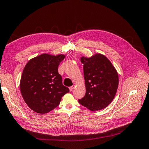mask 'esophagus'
Masks as SVG:
<instances>
[{
  "label": "esophagus",
  "mask_w": 149,
  "mask_h": 149,
  "mask_svg": "<svg viewBox=\"0 0 149 149\" xmlns=\"http://www.w3.org/2000/svg\"><path fill=\"white\" fill-rule=\"evenodd\" d=\"M74 87H75L74 86H71L70 87H69V90H70V91H72L74 90Z\"/></svg>",
  "instance_id": "34e87169"
}]
</instances>
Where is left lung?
I'll list each match as a JSON object with an SVG mask.
<instances>
[{
    "mask_svg": "<svg viewBox=\"0 0 149 149\" xmlns=\"http://www.w3.org/2000/svg\"><path fill=\"white\" fill-rule=\"evenodd\" d=\"M86 92L80 104L95 111L107 107L113 101L119 83L116 69L107 57L100 53L82 56Z\"/></svg>",
    "mask_w": 149,
    "mask_h": 149,
    "instance_id": "left-lung-1",
    "label": "left lung"
}]
</instances>
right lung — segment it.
I'll use <instances>...</instances> for the list:
<instances>
[{
    "mask_svg": "<svg viewBox=\"0 0 149 149\" xmlns=\"http://www.w3.org/2000/svg\"><path fill=\"white\" fill-rule=\"evenodd\" d=\"M63 54L44 53L26 63L20 78V89L28 107L39 114H45L60 104L62 97L69 92L62 84L58 68L64 59Z\"/></svg>",
    "mask_w": 149,
    "mask_h": 149,
    "instance_id": "right-lung-1",
    "label": "right lung"
}]
</instances>
